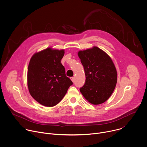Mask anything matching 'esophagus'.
<instances>
[{
	"label": "esophagus",
	"instance_id": "esophagus-1",
	"mask_svg": "<svg viewBox=\"0 0 147 147\" xmlns=\"http://www.w3.org/2000/svg\"><path fill=\"white\" fill-rule=\"evenodd\" d=\"M71 80H72L73 82H74V81H75V78H74V77H71Z\"/></svg>",
	"mask_w": 147,
	"mask_h": 147
}]
</instances>
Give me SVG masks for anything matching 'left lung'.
I'll use <instances>...</instances> for the list:
<instances>
[{
    "label": "left lung",
    "mask_w": 147,
    "mask_h": 147,
    "mask_svg": "<svg viewBox=\"0 0 147 147\" xmlns=\"http://www.w3.org/2000/svg\"><path fill=\"white\" fill-rule=\"evenodd\" d=\"M84 67L86 81L80 91L91 103L99 105L106 101L117 83V75L111 58L96 47L78 52Z\"/></svg>",
    "instance_id": "left-lung-1"
}]
</instances>
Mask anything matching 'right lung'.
<instances>
[{"mask_svg":"<svg viewBox=\"0 0 147 147\" xmlns=\"http://www.w3.org/2000/svg\"><path fill=\"white\" fill-rule=\"evenodd\" d=\"M64 55V50L49 48L35 53L30 59L28 71L29 92L45 106L58 104L73 84L60 61Z\"/></svg>","mask_w":147,"mask_h":147,"instance_id":"obj_1","label":"right lung"}]
</instances>
